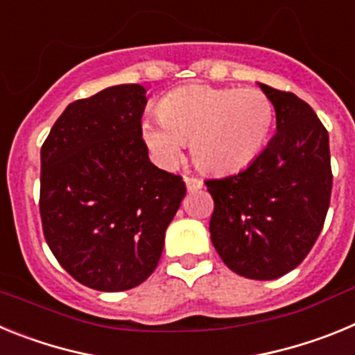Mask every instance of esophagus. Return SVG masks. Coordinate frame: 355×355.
<instances>
[{"mask_svg":"<svg viewBox=\"0 0 355 355\" xmlns=\"http://www.w3.org/2000/svg\"><path fill=\"white\" fill-rule=\"evenodd\" d=\"M184 183H187L188 192H197L202 188V181L197 180V178H192V175H184Z\"/></svg>","mask_w":355,"mask_h":355,"instance_id":"esophagus-1","label":"esophagus"}]
</instances>
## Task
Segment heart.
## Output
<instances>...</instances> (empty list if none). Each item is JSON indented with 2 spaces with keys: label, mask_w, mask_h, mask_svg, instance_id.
Wrapping results in <instances>:
<instances>
[{
  "label": "heart",
  "mask_w": 355,
  "mask_h": 355,
  "mask_svg": "<svg viewBox=\"0 0 355 355\" xmlns=\"http://www.w3.org/2000/svg\"><path fill=\"white\" fill-rule=\"evenodd\" d=\"M272 122L274 108L261 90L188 85L163 97L158 119L142 122V139L165 167H172L190 142L200 171L225 174L259 155Z\"/></svg>",
  "instance_id": "obj_1"
}]
</instances>
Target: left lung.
Listing matches in <instances>:
<instances>
[{"label": "left lung", "mask_w": 355, "mask_h": 355, "mask_svg": "<svg viewBox=\"0 0 355 355\" xmlns=\"http://www.w3.org/2000/svg\"><path fill=\"white\" fill-rule=\"evenodd\" d=\"M275 110L277 133L249 167L208 180L213 247L247 279L272 281L304 261L324 227L332 190L329 133L291 92L258 83Z\"/></svg>", "instance_id": "obj_1"}]
</instances>
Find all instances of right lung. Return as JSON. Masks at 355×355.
<instances>
[{
  "label": "right lung",
  "instance_id": "right-lung-1",
  "mask_svg": "<svg viewBox=\"0 0 355 355\" xmlns=\"http://www.w3.org/2000/svg\"><path fill=\"white\" fill-rule=\"evenodd\" d=\"M142 85H115L64 110L40 149L44 238L78 283L124 291L159 261L187 196L180 175L153 165L142 139Z\"/></svg>",
  "mask_w": 355,
  "mask_h": 355
}]
</instances>
